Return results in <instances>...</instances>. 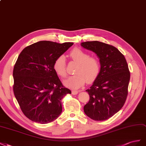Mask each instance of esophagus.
Returning a JSON list of instances; mask_svg holds the SVG:
<instances>
[{
  "label": "esophagus",
  "instance_id": "34e87169",
  "mask_svg": "<svg viewBox=\"0 0 146 146\" xmlns=\"http://www.w3.org/2000/svg\"><path fill=\"white\" fill-rule=\"evenodd\" d=\"M72 93L73 95H77L78 94V91H77V90H73L72 92Z\"/></svg>",
  "mask_w": 146,
  "mask_h": 146
}]
</instances>
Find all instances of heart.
I'll return each mask as SVG.
<instances>
[{
  "label": "heart",
  "instance_id": "heart-1",
  "mask_svg": "<svg viewBox=\"0 0 146 146\" xmlns=\"http://www.w3.org/2000/svg\"><path fill=\"white\" fill-rule=\"evenodd\" d=\"M69 56L78 65L74 70V75L64 81L65 86L73 89H78L84 85L92 83L100 72V62L96 57L89 56V54L79 48H74L70 52ZM56 73L62 78L67 75L65 59L60 56L56 59L53 65Z\"/></svg>",
  "mask_w": 146,
  "mask_h": 146
}]
</instances>
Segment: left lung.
<instances>
[{"label":"left lung","mask_w":146,"mask_h":146,"mask_svg":"<svg viewBox=\"0 0 146 146\" xmlns=\"http://www.w3.org/2000/svg\"><path fill=\"white\" fill-rule=\"evenodd\" d=\"M81 46L95 52L101 68L88 92L90 100L84 106L85 114L97 121L111 117L123 107L128 95L130 73L124 56L113 46L98 41H86Z\"/></svg>","instance_id":"obj_1"}]
</instances>
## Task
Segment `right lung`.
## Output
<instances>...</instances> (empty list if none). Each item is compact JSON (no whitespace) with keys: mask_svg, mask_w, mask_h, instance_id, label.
I'll use <instances>...</instances> for the list:
<instances>
[{"mask_svg":"<svg viewBox=\"0 0 146 146\" xmlns=\"http://www.w3.org/2000/svg\"><path fill=\"white\" fill-rule=\"evenodd\" d=\"M73 43L40 41L25 48L14 66L13 92L24 114L45 124L62 111V99L71 90L62 85L53 65Z\"/></svg>","mask_w":146,"mask_h":146,"instance_id":"1","label":"right lung"}]
</instances>
